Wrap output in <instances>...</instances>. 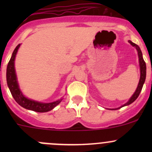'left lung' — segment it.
I'll use <instances>...</instances> for the list:
<instances>
[{
  "instance_id": "left-lung-1",
  "label": "left lung",
  "mask_w": 152,
  "mask_h": 152,
  "mask_svg": "<svg viewBox=\"0 0 152 152\" xmlns=\"http://www.w3.org/2000/svg\"><path fill=\"white\" fill-rule=\"evenodd\" d=\"M129 42L131 44L132 46L135 47V48L137 49V54H138V58H139V64H140V81H139V83L138 85H137V89H136L135 92H134V94L132 95L131 98H130L129 100L123 106H121V107H118V108H116V109H113V110H118V109H120L121 107H124V106H127V105H129L130 104H132V102H134L136 99H137V97L139 96L140 95V93L141 92V90L142 88V86H143L144 82H145V76H146V65H145V62L144 61L143 58H142V52L140 48H139V46L137 45H136L135 43L132 42V41L129 40Z\"/></svg>"
}]
</instances>
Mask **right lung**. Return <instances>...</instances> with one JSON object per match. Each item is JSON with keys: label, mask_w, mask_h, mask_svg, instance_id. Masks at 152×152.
Returning a JSON list of instances; mask_svg holds the SVG:
<instances>
[{"label": "right lung", "mask_w": 152, "mask_h": 152, "mask_svg": "<svg viewBox=\"0 0 152 152\" xmlns=\"http://www.w3.org/2000/svg\"><path fill=\"white\" fill-rule=\"evenodd\" d=\"M20 46V44L18 45V46L14 50L7 68V85L10 88L11 93L17 103L23 108L33 110V111L37 112V113H46V112L50 111V110H53L56 106L62 102V99L56 101V102H51V103H42V102H36V101L27 99L23 95L22 92L20 90L19 85H18V81H17L16 73H15V59Z\"/></svg>", "instance_id": "right-lung-1"}]
</instances>
